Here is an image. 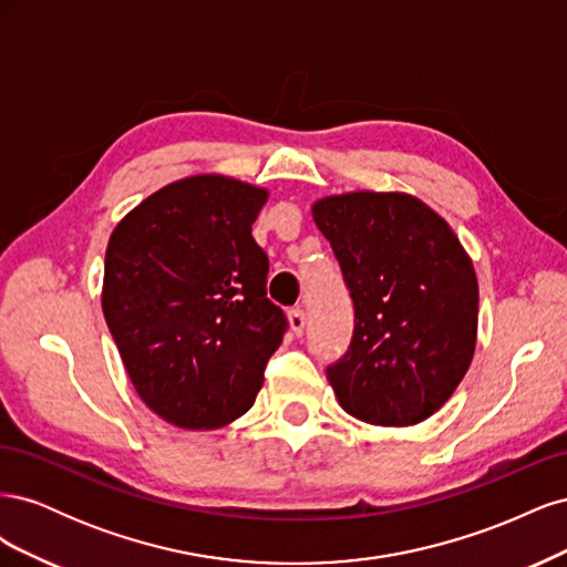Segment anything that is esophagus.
I'll list each match as a JSON object with an SVG mask.
<instances>
[{
	"label": "esophagus",
	"instance_id": "1",
	"mask_svg": "<svg viewBox=\"0 0 567 567\" xmlns=\"http://www.w3.org/2000/svg\"><path fill=\"white\" fill-rule=\"evenodd\" d=\"M288 323H290V331L296 336H302L305 331V312L302 310H290L288 312Z\"/></svg>",
	"mask_w": 567,
	"mask_h": 567
}]
</instances>
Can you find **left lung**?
<instances>
[{
    "mask_svg": "<svg viewBox=\"0 0 567 567\" xmlns=\"http://www.w3.org/2000/svg\"><path fill=\"white\" fill-rule=\"evenodd\" d=\"M312 217L354 305L348 352L326 367L340 406L373 425L433 416L475 352L471 257L447 221L409 194L329 196Z\"/></svg>",
    "mask_w": 567,
    "mask_h": 567,
    "instance_id": "obj_1",
    "label": "left lung"
}]
</instances>
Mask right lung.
Returning a JSON list of instances; mask_svg holds the SVG:
<instances>
[{"label":"right lung","instance_id":"obj_1","mask_svg":"<svg viewBox=\"0 0 567 567\" xmlns=\"http://www.w3.org/2000/svg\"><path fill=\"white\" fill-rule=\"evenodd\" d=\"M265 188L221 175L151 194L113 229L101 307L130 381L167 423L203 431L244 416L288 319L267 298L252 221Z\"/></svg>","mask_w":567,"mask_h":567}]
</instances>
